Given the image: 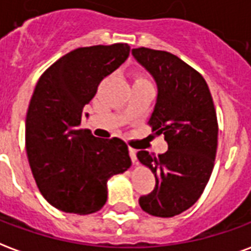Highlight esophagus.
Instances as JSON below:
<instances>
[{
	"label": "esophagus",
	"instance_id": "1",
	"mask_svg": "<svg viewBox=\"0 0 251 251\" xmlns=\"http://www.w3.org/2000/svg\"><path fill=\"white\" fill-rule=\"evenodd\" d=\"M128 151H129V156H131V160H132L133 163H135V162H136V150H133V148H129Z\"/></svg>",
	"mask_w": 251,
	"mask_h": 251
}]
</instances>
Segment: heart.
<instances>
[{
	"instance_id": "b5f03b06",
	"label": "heart",
	"mask_w": 251,
	"mask_h": 251,
	"mask_svg": "<svg viewBox=\"0 0 251 251\" xmlns=\"http://www.w3.org/2000/svg\"><path fill=\"white\" fill-rule=\"evenodd\" d=\"M133 83H150V80L146 77V75H143V73H135Z\"/></svg>"
}]
</instances>
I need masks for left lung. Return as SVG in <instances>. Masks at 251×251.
Listing matches in <instances>:
<instances>
[{
    "mask_svg": "<svg viewBox=\"0 0 251 251\" xmlns=\"http://www.w3.org/2000/svg\"><path fill=\"white\" fill-rule=\"evenodd\" d=\"M132 54L158 84V100L148 126L168 143L164 153L139 151L155 175V187L139 198L144 211L170 218L197 202L211 176L218 146V120L206 80L178 56L140 48Z\"/></svg>",
    "mask_w": 251,
    "mask_h": 251,
    "instance_id": "left-lung-1",
    "label": "left lung"
}]
</instances>
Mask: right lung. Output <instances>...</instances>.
Returning <instances> with one entry per match:
<instances>
[{
    "instance_id": "right-lung-1",
    "label": "right lung",
    "mask_w": 251,
    "mask_h": 251,
    "mask_svg": "<svg viewBox=\"0 0 251 251\" xmlns=\"http://www.w3.org/2000/svg\"><path fill=\"white\" fill-rule=\"evenodd\" d=\"M128 44L77 48L38 78L25 123V147L33 178L53 207L87 215L107 202V180L131 166L122 139L95 138L83 129L85 104L99 84L129 54Z\"/></svg>"
}]
</instances>
